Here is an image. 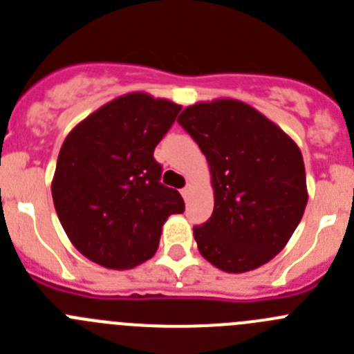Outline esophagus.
I'll return each mask as SVG.
<instances>
[{"label": "esophagus", "instance_id": "esophagus-1", "mask_svg": "<svg viewBox=\"0 0 354 354\" xmlns=\"http://www.w3.org/2000/svg\"><path fill=\"white\" fill-rule=\"evenodd\" d=\"M180 193H183L184 200H187V198H189V193H192V186H189V184H187L186 187H183V189H180Z\"/></svg>", "mask_w": 354, "mask_h": 354}]
</instances>
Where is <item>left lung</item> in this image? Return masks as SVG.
I'll return each instance as SVG.
<instances>
[{
  "label": "left lung",
  "instance_id": "obj_1",
  "mask_svg": "<svg viewBox=\"0 0 354 354\" xmlns=\"http://www.w3.org/2000/svg\"><path fill=\"white\" fill-rule=\"evenodd\" d=\"M207 158L214 211L193 227L202 257L245 273L282 252L305 212L298 145L257 109L234 99L187 106L177 118Z\"/></svg>",
  "mask_w": 354,
  "mask_h": 354
}]
</instances>
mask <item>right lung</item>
<instances>
[{"instance_id": "add662e5", "label": "right lung", "mask_w": 354, "mask_h": 354, "mask_svg": "<svg viewBox=\"0 0 354 354\" xmlns=\"http://www.w3.org/2000/svg\"><path fill=\"white\" fill-rule=\"evenodd\" d=\"M180 106L134 92L108 102L68 133L51 192L71 243L95 264L129 270L156 253L161 227L184 212L162 186L154 149Z\"/></svg>"}]
</instances>
